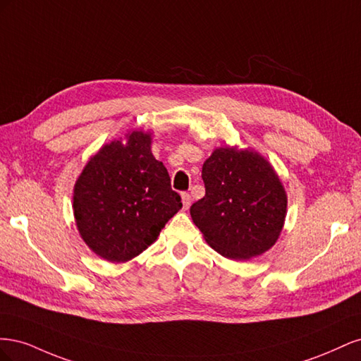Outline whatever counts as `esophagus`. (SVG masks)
<instances>
[{
	"label": "esophagus",
	"mask_w": 361,
	"mask_h": 361,
	"mask_svg": "<svg viewBox=\"0 0 361 361\" xmlns=\"http://www.w3.org/2000/svg\"><path fill=\"white\" fill-rule=\"evenodd\" d=\"M182 204H183V209H188L191 206V195L188 192H182Z\"/></svg>",
	"instance_id": "1"
}]
</instances>
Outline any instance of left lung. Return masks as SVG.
Listing matches in <instances>:
<instances>
[{"mask_svg": "<svg viewBox=\"0 0 361 361\" xmlns=\"http://www.w3.org/2000/svg\"><path fill=\"white\" fill-rule=\"evenodd\" d=\"M206 194L190 214L204 241L221 256L248 260L277 243L286 191L271 164L250 149L216 147L202 169Z\"/></svg>", "mask_w": 361, "mask_h": 361, "instance_id": "8db88e82", "label": "left lung"}]
</instances>
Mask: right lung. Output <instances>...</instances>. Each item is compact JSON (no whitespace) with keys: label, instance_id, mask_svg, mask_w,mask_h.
<instances>
[{"label":"right lung","instance_id":"1","mask_svg":"<svg viewBox=\"0 0 361 361\" xmlns=\"http://www.w3.org/2000/svg\"><path fill=\"white\" fill-rule=\"evenodd\" d=\"M143 130L114 140L85 164L73 188V215L82 241L108 262H128L157 241L180 207L164 164Z\"/></svg>","mask_w":361,"mask_h":361}]
</instances>
